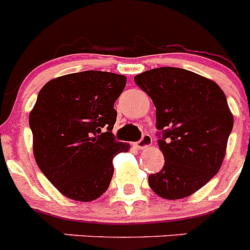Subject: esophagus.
<instances>
[{
    "label": "esophagus",
    "instance_id": "1",
    "mask_svg": "<svg viewBox=\"0 0 250 250\" xmlns=\"http://www.w3.org/2000/svg\"><path fill=\"white\" fill-rule=\"evenodd\" d=\"M152 143V139L151 136L147 135V134H145V135H143V138H141L140 141H138V143H135V147H138L139 150H143V149H146V147H149L150 145H151Z\"/></svg>",
    "mask_w": 250,
    "mask_h": 250
}]
</instances>
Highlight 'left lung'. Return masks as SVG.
Wrapping results in <instances>:
<instances>
[{
	"mask_svg": "<svg viewBox=\"0 0 250 250\" xmlns=\"http://www.w3.org/2000/svg\"><path fill=\"white\" fill-rule=\"evenodd\" d=\"M156 107V127L165 163L149 176L151 190L169 200L204 187L224 160L233 114L225 94L210 79L178 67H158L134 77Z\"/></svg>",
	"mask_w": 250,
	"mask_h": 250,
	"instance_id": "1",
	"label": "left lung"
}]
</instances>
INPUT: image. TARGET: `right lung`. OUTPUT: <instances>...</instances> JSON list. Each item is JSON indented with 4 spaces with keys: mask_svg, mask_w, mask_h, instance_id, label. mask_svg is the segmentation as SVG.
<instances>
[{
    "mask_svg": "<svg viewBox=\"0 0 250 250\" xmlns=\"http://www.w3.org/2000/svg\"><path fill=\"white\" fill-rule=\"evenodd\" d=\"M125 85L124 75L83 71L52 79L40 90L28 116L35 160L68 199L100 198L111 182L112 159L130 149L111 132L114 104Z\"/></svg>",
    "mask_w": 250,
    "mask_h": 250,
    "instance_id": "right-lung-1",
    "label": "right lung"
}]
</instances>
